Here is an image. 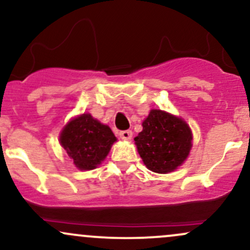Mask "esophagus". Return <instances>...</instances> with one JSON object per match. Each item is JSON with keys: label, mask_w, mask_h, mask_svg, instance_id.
I'll use <instances>...</instances> for the list:
<instances>
[{"label": "esophagus", "mask_w": 250, "mask_h": 250, "mask_svg": "<svg viewBox=\"0 0 250 250\" xmlns=\"http://www.w3.org/2000/svg\"><path fill=\"white\" fill-rule=\"evenodd\" d=\"M120 137H121L122 140H130L131 136H133V131L131 130H122L120 131Z\"/></svg>", "instance_id": "1"}]
</instances>
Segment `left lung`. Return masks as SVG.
Listing matches in <instances>:
<instances>
[{"label": "left lung", "instance_id": "8db88e82", "mask_svg": "<svg viewBox=\"0 0 250 250\" xmlns=\"http://www.w3.org/2000/svg\"><path fill=\"white\" fill-rule=\"evenodd\" d=\"M134 139L149 170L167 174L180 167L191 149L193 135L185 120L160 109H151Z\"/></svg>", "mask_w": 250, "mask_h": 250}]
</instances>
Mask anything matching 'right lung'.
<instances>
[{
	"instance_id": "1",
	"label": "right lung",
	"mask_w": 250,
	"mask_h": 250,
	"mask_svg": "<svg viewBox=\"0 0 250 250\" xmlns=\"http://www.w3.org/2000/svg\"><path fill=\"white\" fill-rule=\"evenodd\" d=\"M116 137L108 125L90 114L74 117L64 125L60 143L80 170L95 169L107 157Z\"/></svg>"
}]
</instances>
